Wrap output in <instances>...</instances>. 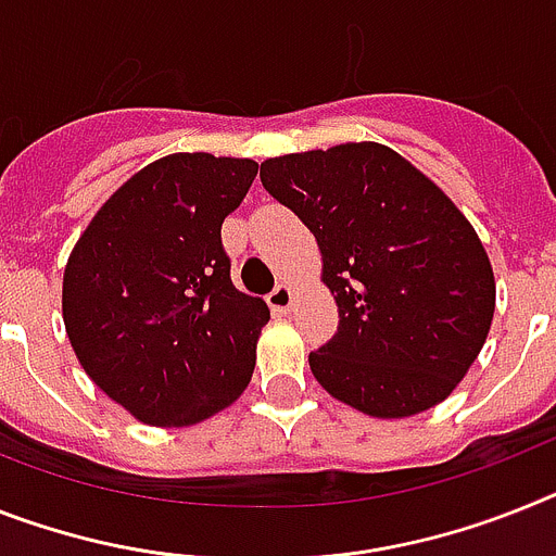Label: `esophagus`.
Here are the masks:
<instances>
[{
  "label": "esophagus",
  "instance_id": "34e87169",
  "mask_svg": "<svg viewBox=\"0 0 556 556\" xmlns=\"http://www.w3.org/2000/svg\"><path fill=\"white\" fill-rule=\"evenodd\" d=\"M293 302H296V291L291 286H277L268 293V305L274 314H291Z\"/></svg>",
  "mask_w": 556,
  "mask_h": 556
}]
</instances>
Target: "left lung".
I'll list each match as a JSON object with an SVG mask.
<instances>
[{
	"instance_id": "8db88e82",
	"label": "left lung",
	"mask_w": 556,
	"mask_h": 556,
	"mask_svg": "<svg viewBox=\"0 0 556 556\" xmlns=\"http://www.w3.org/2000/svg\"><path fill=\"white\" fill-rule=\"evenodd\" d=\"M265 191L316 237L339 330L307 356L336 401L409 418L450 399L494 316V270L472 223L395 149L339 143L260 166Z\"/></svg>"
}]
</instances>
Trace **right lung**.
I'll list each match as a JSON object with an SVG mask.
<instances>
[{"label": "right lung", "instance_id": "obj_1", "mask_svg": "<svg viewBox=\"0 0 556 556\" xmlns=\"http://www.w3.org/2000/svg\"><path fill=\"white\" fill-rule=\"evenodd\" d=\"M254 177L251 157H157L112 191L70 251L73 353L141 424L194 427L249 387L270 311L235 288L220 228Z\"/></svg>", "mask_w": 556, "mask_h": 556}]
</instances>
